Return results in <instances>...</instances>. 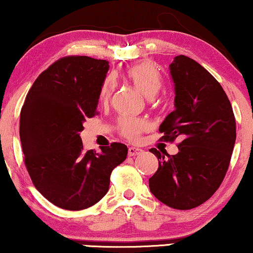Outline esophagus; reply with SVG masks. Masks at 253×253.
Returning a JSON list of instances; mask_svg holds the SVG:
<instances>
[{
  "label": "esophagus",
  "mask_w": 253,
  "mask_h": 253,
  "mask_svg": "<svg viewBox=\"0 0 253 253\" xmlns=\"http://www.w3.org/2000/svg\"><path fill=\"white\" fill-rule=\"evenodd\" d=\"M127 153H129L130 157H136L139 153H141V150L138 147H129V151H127Z\"/></svg>",
  "instance_id": "1"
}]
</instances>
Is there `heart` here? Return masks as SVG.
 Instances as JSON below:
<instances>
[{"label":"heart","mask_w":253,"mask_h":253,"mask_svg":"<svg viewBox=\"0 0 253 253\" xmlns=\"http://www.w3.org/2000/svg\"><path fill=\"white\" fill-rule=\"evenodd\" d=\"M127 78L132 82V84L143 93L145 96L151 98L155 95L161 87V77L158 71L148 63L134 64L127 69ZM115 79L112 76L107 77L103 82L100 89V100L102 102H107L112 98L114 89H115ZM147 123L141 119H134V117H122L119 121V129L127 139L134 140L139 136L141 131L146 129Z\"/></svg>","instance_id":"obj_1"}]
</instances>
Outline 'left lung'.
<instances>
[{
	"label": "left lung",
	"instance_id": "obj_1",
	"mask_svg": "<svg viewBox=\"0 0 253 253\" xmlns=\"http://www.w3.org/2000/svg\"><path fill=\"white\" fill-rule=\"evenodd\" d=\"M169 71L174 83V112L159 131L162 139L178 144V153L166 157L151 148L159 168L148 179L155 198L176 210H191L214 195L229 167L236 122L230 101L219 82L199 63L176 56Z\"/></svg>",
	"mask_w": 253,
	"mask_h": 253
}]
</instances>
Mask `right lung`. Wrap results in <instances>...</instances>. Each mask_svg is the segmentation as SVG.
<instances>
[{
    "mask_svg": "<svg viewBox=\"0 0 253 253\" xmlns=\"http://www.w3.org/2000/svg\"><path fill=\"white\" fill-rule=\"evenodd\" d=\"M109 64L88 56H67L44 70L27 93L19 136L34 186L68 211L91 207L109 189L110 174L126 159L127 147L113 143L84 151L81 132L95 116Z\"/></svg>",
    "mask_w": 253,
    "mask_h": 253,
    "instance_id": "obj_1",
    "label": "right lung"
}]
</instances>
